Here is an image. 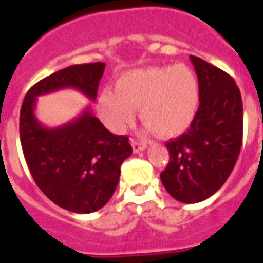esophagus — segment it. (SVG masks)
Masks as SVG:
<instances>
[{
  "label": "esophagus",
  "mask_w": 263,
  "mask_h": 263,
  "mask_svg": "<svg viewBox=\"0 0 263 263\" xmlns=\"http://www.w3.org/2000/svg\"><path fill=\"white\" fill-rule=\"evenodd\" d=\"M131 145H132V149H134V152H135V154L141 152V151H145V149L148 148V143L141 142V141H135V139H131Z\"/></svg>",
  "instance_id": "esophagus-1"
}]
</instances>
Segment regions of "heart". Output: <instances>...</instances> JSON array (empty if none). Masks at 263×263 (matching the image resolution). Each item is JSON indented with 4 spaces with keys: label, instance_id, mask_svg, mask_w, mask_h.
I'll return each instance as SVG.
<instances>
[{
    "label": "heart",
    "instance_id": "1",
    "mask_svg": "<svg viewBox=\"0 0 263 263\" xmlns=\"http://www.w3.org/2000/svg\"><path fill=\"white\" fill-rule=\"evenodd\" d=\"M200 103L197 77L186 66H151L126 71L117 80L115 91L98 97V109L105 124L122 131L141 120L162 138H175L187 131Z\"/></svg>",
    "mask_w": 263,
    "mask_h": 263
}]
</instances>
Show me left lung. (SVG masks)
I'll use <instances>...</instances> for the list:
<instances>
[{"mask_svg":"<svg viewBox=\"0 0 263 263\" xmlns=\"http://www.w3.org/2000/svg\"><path fill=\"white\" fill-rule=\"evenodd\" d=\"M200 90L197 115L187 132L166 143L169 163L160 173L177 201L200 203L231 175L242 143V98L231 76L190 56Z\"/></svg>","mask_w":263,"mask_h":263,"instance_id":"1","label":"left lung"}]
</instances>
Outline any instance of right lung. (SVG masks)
<instances>
[{
  "instance_id": "obj_1",
  "label": "right lung",
  "mask_w": 263,
  "mask_h": 263,
  "mask_svg": "<svg viewBox=\"0 0 263 263\" xmlns=\"http://www.w3.org/2000/svg\"><path fill=\"white\" fill-rule=\"evenodd\" d=\"M105 63L69 66L26 92L20 115L21 145L33 180L54 204L87 214L103 209L120 182L121 165L132 148L125 135H114L87 107L77 118L48 128L35 114L39 96L74 88L97 98Z\"/></svg>"
}]
</instances>
